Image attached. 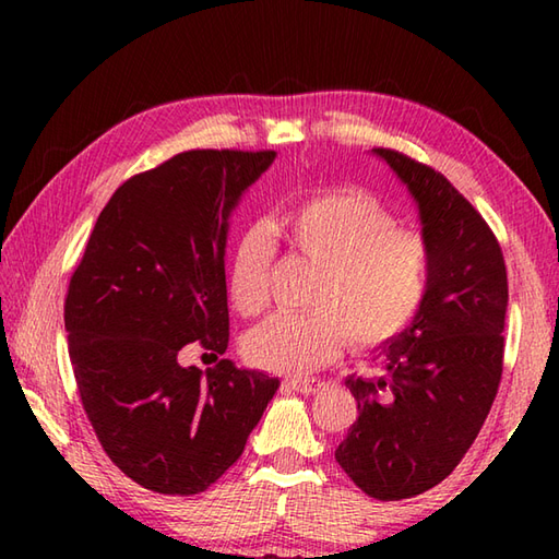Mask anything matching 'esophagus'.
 <instances>
[{"instance_id": "esophagus-1", "label": "esophagus", "mask_w": 559, "mask_h": 559, "mask_svg": "<svg viewBox=\"0 0 559 559\" xmlns=\"http://www.w3.org/2000/svg\"><path fill=\"white\" fill-rule=\"evenodd\" d=\"M286 386L293 389V391H298V394H317V391L322 389L324 384L317 382V379H288Z\"/></svg>"}]
</instances>
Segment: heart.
<instances>
[{"instance_id":"1","label":"heart","mask_w":559,"mask_h":559,"mask_svg":"<svg viewBox=\"0 0 559 559\" xmlns=\"http://www.w3.org/2000/svg\"><path fill=\"white\" fill-rule=\"evenodd\" d=\"M295 252L319 266L310 312H278L245 338L247 360L261 370L305 377L338 360L346 338L355 348H382L418 312L430 276V245L399 228L382 201L360 189L302 197L276 218ZM273 247L261 228L237 237L225 271L230 305L254 317L269 302Z\"/></svg>"}]
</instances>
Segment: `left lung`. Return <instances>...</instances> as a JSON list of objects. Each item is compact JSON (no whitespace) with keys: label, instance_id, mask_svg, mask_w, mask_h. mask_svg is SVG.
<instances>
[{"label":"left lung","instance_id":"obj_1","mask_svg":"<svg viewBox=\"0 0 559 559\" xmlns=\"http://www.w3.org/2000/svg\"><path fill=\"white\" fill-rule=\"evenodd\" d=\"M372 151L408 187L430 245L425 298L379 353L382 374L346 379L360 415L336 461L391 502L435 488L476 442L502 379L509 290L502 247L471 201L430 165Z\"/></svg>","mask_w":559,"mask_h":559}]
</instances>
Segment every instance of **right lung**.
Returning <instances> with one entry per match:
<instances>
[{
	"mask_svg": "<svg viewBox=\"0 0 559 559\" xmlns=\"http://www.w3.org/2000/svg\"><path fill=\"white\" fill-rule=\"evenodd\" d=\"M276 151L197 148L129 177L71 273L64 326L79 396L105 454L141 488L199 495L245 451L278 379L230 360L201 373L176 355H223L228 216Z\"/></svg>",
	"mask_w": 559,
	"mask_h": 559,
	"instance_id": "1",
	"label": "right lung"
}]
</instances>
